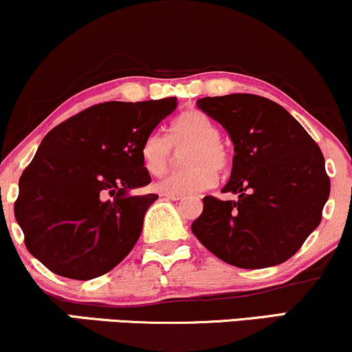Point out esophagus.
Wrapping results in <instances>:
<instances>
[{
  "instance_id": "esophagus-1",
  "label": "esophagus",
  "mask_w": 352,
  "mask_h": 352,
  "mask_svg": "<svg viewBox=\"0 0 352 352\" xmlns=\"http://www.w3.org/2000/svg\"><path fill=\"white\" fill-rule=\"evenodd\" d=\"M165 198H168V200H173V201H179V200H184V195L182 193H162Z\"/></svg>"
}]
</instances>
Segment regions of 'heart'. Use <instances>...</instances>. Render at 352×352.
<instances>
[{"label":"heart","instance_id":"heart-1","mask_svg":"<svg viewBox=\"0 0 352 352\" xmlns=\"http://www.w3.org/2000/svg\"><path fill=\"white\" fill-rule=\"evenodd\" d=\"M177 151L185 167L155 184L162 193H195L213 187L217 172L230 165V152L219 141V129L214 121L200 109H188L168 126V134L152 133L142 144V162L152 175H162L170 168Z\"/></svg>","mask_w":352,"mask_h":352}]
</instances>
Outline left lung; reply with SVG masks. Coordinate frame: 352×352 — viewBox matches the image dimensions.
<instances>
[{"mask_svg":"<svg viewBox=\"0 0 352 352\" xmlns=\"http://www.w3.org/2000/svg\"><path fill=\"white\" fill-rule=\"evenodd\" d=\"M197 104L231 135L234 157L223 192L239 198H203L193 234L236 267L282 264L318 228L329 197L318 144L287 109L264 96L232 93Z\"/></svg>","mask_w":352,"mask_h":352,"instance_id":"8db88e82","label":"left lung"}]
</instances>
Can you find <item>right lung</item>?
<instances>
[{"label": "right lung", "mask_w": 352, "mask_h": 352, "mask_svg": "<svg viewBox=\"0 0 352 352\" xmlns=\"http://www.w3.org/2000/svg\"><path fill=\"white\" fill-rule=\"evenodd\" d=\"M177 98L93 104L47 133L19 179L14 217L24 244L54 274L90 280L138 243L159 195L129 197L151 184L142 144Z\"/></svg>", "instance_id": "obj_1"}]
</instances>
